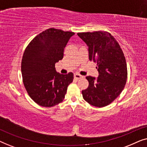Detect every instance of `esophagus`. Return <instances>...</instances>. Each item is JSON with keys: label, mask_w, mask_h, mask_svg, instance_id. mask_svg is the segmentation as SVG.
Returning a JSON list of instances; mask_svg holds the SVG:
<instances>
[{"label": "esophagus", "mask_w": 147, "mask_h": 147, "mask_svg": "<svg viewBox=\"0 0 147 147\" xmlns=\"http://www.w3.org/2000/svg\"><path fill=\"white\" fill-rule=\"evenodd\" d=\"M74 78H76V79L79 80V79H81V78H83V76L80 75L79 74H74Z\"/></svg>", "instance_id": "esophagus-1"}]
</instances>
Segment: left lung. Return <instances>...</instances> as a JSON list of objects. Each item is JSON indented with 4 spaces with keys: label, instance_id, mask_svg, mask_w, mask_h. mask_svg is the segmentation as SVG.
Returning a JSON list of instances; mask_svg holds the SVG:
<instances>
[{
    "label": "left lung",
    "instance_id": "8db88e82",
    "mask_svg": "<svg viewBox=\"0 0 147 147\" xmlns=\"http://www.w3.org/2000/svg\"><path fill=\"white\" fill-rule=\"evenodd\" d=\"M88 47L90 61L96 62L97 78L87 76V89L82 90L84 99L96 107L112 103L120 95L127 80V66L123 51L117 41L106 31L78 33Z\"/></svg>",
    "mask_w": 147,
    "mask_h": 147
}]
</instances>
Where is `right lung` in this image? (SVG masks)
I'll list each match as a JSON object with an SVG mask.
<instances>
[{"label": "right lung", "mask_w": 147, "mask_h": 147, "mask_svg": "<svg viewBox=\"0 0 147 147\" xmlns=\"http://www.w3.org/2000/svg\"><path fill=\"white\" fill-rule=\"evenodd\" d=\"M74 34L51 28L36 36L26 47L21 61L23 84L39 106L51 107L61 102L73 82V73H58L55 64L63 59L64 48Z\"/></svg>", "instance_id": "add662e5"}]
</instances>
